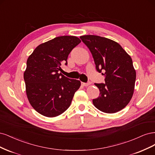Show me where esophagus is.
<instances>
[{
	"label": "esophagus",
	"mask_w": 155,
	"mask_h": 155,
	"mask_svg": "<svg viewBox=\"0 0 155 155\" xmlns=\"http://www.w3.org/2000/svg\"><path fill=\"white\" fill-rule=\"evenodd\" d=\"M82 85L83 86H84V87H87V86H88L89 85V83H84V82H82Z\"/></svg>",
	"instance_id": "esophagus-1"
}]
</instances>
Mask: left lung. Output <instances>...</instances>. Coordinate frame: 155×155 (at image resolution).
I'll use <instances>...</instances> for the list:
<instances>
[{
  "mask_svg": "<svg viewBox=\"0 0 155 155\" xmlns=\"http://www.w3.org/2000/svg\"><path fill=\"white\" fill-rule=\"evenodd\" d=\"M90 50L97 71L106 76L105 84H94L100 96L93 103L100 111L114 113L122 110L133 97L136 71L131 57L115 41L97 35L80 37Z\"/></svg>",
  "mask_w": 155,
  "mask_h": 155,
  "instance_id": "left-lung-1",
  "label": "left lung"
}]
</instances>
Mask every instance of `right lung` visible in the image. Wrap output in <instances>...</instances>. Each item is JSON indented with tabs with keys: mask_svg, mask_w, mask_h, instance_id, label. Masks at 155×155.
I'll use <instances>...</instances> for the list:
<instances>
[{
	"mask_svg": "<svg viewBox=\"0 0 155 155\" xmlns=\"http://www.w3.org/2000/svg\"><path fill=\"white\" fill-rule=\"evenodd\" d=\"M81 42L75 36H61L38 46L27 60L24 73L26 92L33 109L42 115L55 117L70 106L81 85L61 73L62 64L72 49Z\"/></svg>",
	"mask_w": 155,
	"mask_h": 155,
	"instance_id": "right-lung-1",
	"label": "right lung"
}]
</instances>
